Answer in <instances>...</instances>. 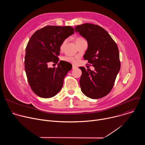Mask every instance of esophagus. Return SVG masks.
Instances as JSON below:
<instances>
[{
  "label": "esophagus",
  "instance_id": "obj_1",
  "mask_svg": "<svg viewBox=\"0 0 145 145\" xmlns=\"http://www.w3.org/2000/svg\"><path fill=\"white\" fill-rule=\"evenodd\" d=\"M77 68V67H76V66H75V65H73V66H72V69H75V68Z\"/></svg>",
  "mask_w": 145,
  "mask_h": 145
}]
</instances>
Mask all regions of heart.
Instances as JSON below:
<instances>
[{"label": "heart", "instance_id": "b5f03b06", "mask_svg": "<svg viewBox=\"0 0 145 145\" xmlns=\"http://www.w3.org/2000/svg\"><path fill=\"white\" fill-rule=\"evenodd\" d=\"M83 39L82 38H80V37H78V38H76L75 39V42L76 44L77 42H78V41ZM65 44V42H64L63 44H61V46H60V48L61 49H62L64 47V45ZM62 60L63 61H66V62H68V63H72V64H75L76 63V59L73 57H71V56H64L63 57V58H62Z\"/></svg>", "mask_w": 145, "mask_h": 145}]
</instances>
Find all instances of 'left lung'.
Returning a JSON list of instances; mask_svg holds the SVG:
<instances>
[{
	"mask_svg": "<svg viewBox=\"0 0 145 145\" xmlns=\"http://www.w3.org/2000/svg\"><path fill=\"white\" fill-rule=\"evenodd\" d=\"M74 29L86 39L88 49L84 58L95 68L91 71L79 67L82 71L79 81L81 91L93 99L105 97L112 89L120 69L118 46L108 32L97 25L84 24Z\"/></svg>",
	"mask_w": 145,
	"mask_h": 145,
	"instance_id": "1",
	"label": "left lung"
}]
</instances>
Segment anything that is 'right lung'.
<instances>
[{
    "label": "right lung",
    "mask_w": 145,
    "mask_h": 145,
    "mask_svg": "<svg viewBox=\"0 0 145 145\" xmlns=\"http://www.w3.org/2000/svg\"><path fill=\"white\" fill-rule=\"evenodd\" d=\"M74 33L71 26H47L36 31L26 48L25 68L29 84L38 96L50 98L63 86L64 78L71 70V64L61 61L57 68H48L50 62L57 64L60 46Z\"/></svg>",
    "instance_id": "add662e5"
}]
</instances>
